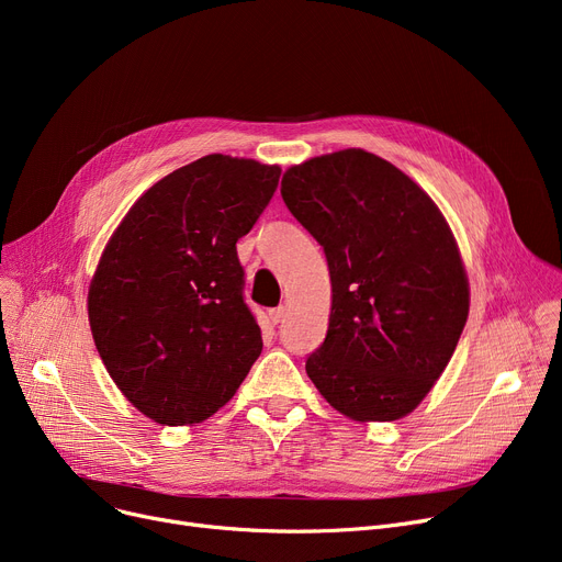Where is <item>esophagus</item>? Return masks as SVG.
<instances>
[{
	"mask_svg": "<svg viewBox=\"0 0 562 562\" xmlns=\"http://www.w3.org/2000/svg\"><path fill=\"white\" fill-rule=\"evenodd\" d=\"M286 316V307L284 305H280V307H273V310H269V318L273 321V323H280L282 318Z\"/></svg>",
	"mask_w": 562,
	"mask_h": 562,
	"instance_id": "1",
	"label": "esophagus"
}]
</instances>
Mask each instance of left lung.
<instances>
[{"mask_svg": "<svg viewBox=\"0 0 562 562\" xmlns=\"http://www.w3.org/2000/svg\"><path fill=\"white\" fill-rule=\"evenodd\" d=\"M280 193L330 271L328 335L305 364L314 387L352 422L409 415L445 373L469 314L447 218L403 170L360 147L291 166Z\"/></svg>", "mask_w": 562, "mask_h": 562, "instance_id": "8db88e82", "label": "left lung"}]
</instances>
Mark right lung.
<instances>
[{"label":"right lung","mask_w":562,"mask_h":562,"mask_svg":"<svg viewBox=\"0 0 562 562\" xmlns=\"http://www.w3.org/2000/svg\"><path fill=\"white\" fill-rule=\"evenodd\" d=\"M280 166L206 155L147 189L111 234L88 321L115 387L161 426L210 419L261 352L236 241L273 198Z\"/></svg>","instance_id":"1"}]
</instances>
